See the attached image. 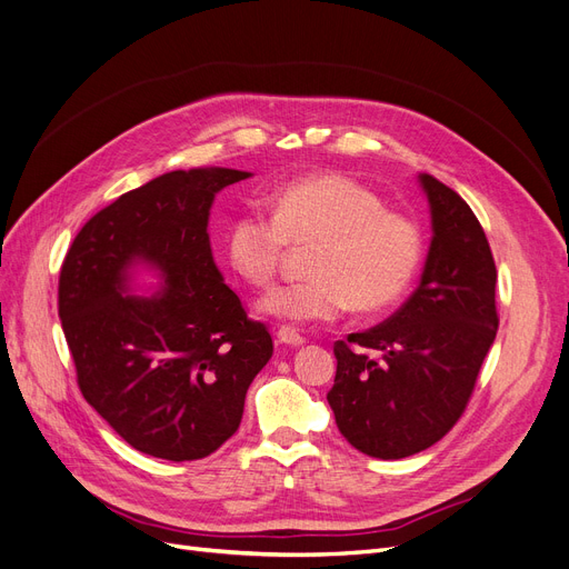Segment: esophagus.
Masks as SVG:
<instances>
[{"label": "esophagus", "instance_id": "esophagus-1", "mask_svg": "<svg viewBox=\"0 0 569 569\" xmlns=\"http://www.w3.org/2000/svg\"><path fill=\"white\" fill-rule=\"evenodd\" d=\"M277 337H279V341L286 343V346H302V343H307V339H305L298 330H292V328H281V330L277 332Z\"/></svg>", "mask_w": 569, "mask_h": 569}]
</instances>
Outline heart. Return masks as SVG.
<instances>
[{
  "instance_id": "b5f03b06",
  "label": "heart",
  "mask_w": 569,
  "mask_h": 569,
  "mask_svg": "<svg viewBox=\"0 0 569 569\" xmlns=\"http://www.w3.org/2000/svg\"><path fill=\"white\" fill-rule=\"evenodd\" d=\"M271 218L243 211L226 249L241 279L264 288L288 249L309 246L305 281L267 292L258 309L288 323L335 320L349 305L377 313L398 302L423 260V234L411 218L386 211L381 197L339 174L286 183L269 202Z\"/></svg>"
}]
</instances>
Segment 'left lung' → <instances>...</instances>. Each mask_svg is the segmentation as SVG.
Instances as JSON below:
<instances>
[{
	"instance_id": "obj_1",
	"label": "left lung",
	"mask_w": 569,
	"mask_h": 569,
	"mask_svg": "<svg viewBox=\"0 0 569 569\" xmlns=\"http://www.w3.org/2000/svg\"><path fill=\"white\" fill-rule=\"evenodd\" d=\"M432 239L411 298L381 326L335 343V421L360 453L400 460L430 449L462 416L496 341V260L475 211L418 174Z\"/></svg>"
}]
</instances>
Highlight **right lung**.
Returning <instances> with one entry per match:
<instances>
[{
    "mask_svg": "<svg viewBox=\"0 0 569 569\" xmlns=\"http://www.w3.org/2000/svg\"><path fill=\"white\" fill-rule=\"evenodd\" d=\"M253 177L177 169L94 213L62 262L58 311L88 405L132 449L200 460L239 428L269 362L267 328L246 316L209 241L216 192ZM139 268L159 290L132 296Z\"/></svg>",
    "mask_w": 569,
    "mask_h": 569,
    "instance_id": "add662e5",
    "label": "right lung"
}]
</instances>
